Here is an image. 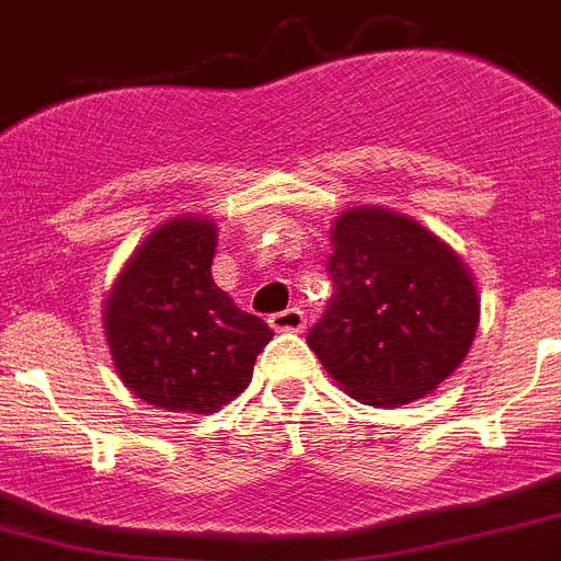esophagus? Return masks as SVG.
<instances>
[{
  "label": "esophagus",
  "instance_id": "1",
  "mask_svg": "<svg viewBox=\"0 0 561 561\" xmlns=\"http://www.w3.org/2000/svg\"><path fill=\"white\" fill-rule=\"evenodd\" d=\"M272 331H291L300 333L306 328V317H302L300 308H286V311H277V314L270 317Z\"/></svg>",
  "mask_w": 561,
  "mask_h": 561
}]
</instances>
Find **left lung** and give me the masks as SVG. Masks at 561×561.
Segmentation results:
<instances>
[{"label": "left lung", "mask_w": 561, "mask_h": 561, "mask_svg": "<svg viewBox=\"0 0 561 561\" xmlns=\"http://www.w3.org/2000/svg\"><path fill=\"white\" fill-rule=\"evenodd\" d=\"M331 247L333 297L308 347L358 403L398 409L434 392L479 331V286L461 255L383 205L344 208Z\"/></svg>", "instance_id": "obj_1"}]
</instances>
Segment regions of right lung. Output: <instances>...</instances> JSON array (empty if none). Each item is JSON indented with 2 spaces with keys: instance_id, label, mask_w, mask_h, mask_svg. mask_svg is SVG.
Wrapping results in <instances>:
<instances>
[{
  "instance_id": "obj_1",
  "label": "right lung",
  "mask_w": 561,
  "mask_h": 561,
  "mask_svg": "<svg viewBox=\"0 0 561 561\" xmlns=\"http://www.w3.org/2000/svg\"><path fill=\"white\" fill-rule=\"evenodd\" d=\"M217 222L178 214L133 250L102 306L113 367L144 403L214 414L253 381L270 325L210 277Z\"/></svg>"
}]
</instances>
